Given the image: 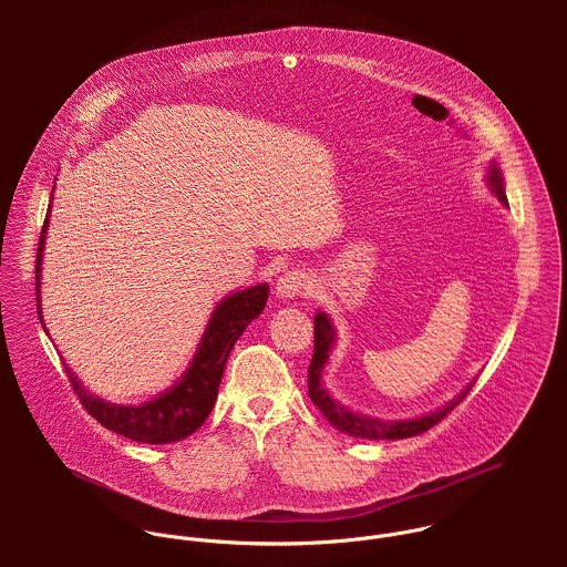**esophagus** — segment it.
I'll return each instance as SVG.
<instances>
[{
	"instance_id": "obj_1",
	"label": "esophagus",
	"mask_w": 567,
	"mask_h": 567,
	"mask_svg": "<svg viewBox=\"0 0 567 567\" xmlns=\"http://www.w3.org/2000/svg\"><path fill=\"white\" fill-rule=\"evenodd\" d=\"M308 288H310V277L306 270H299V268L286 270L277 279V295L281 299H295V297L303 295Z\"/></svg>"
}]
</instances>
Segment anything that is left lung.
Returning <instances> with one entry per match:
<instances>
[{"label": "left lung", "instance_id": "obj_1", "mask_svg": "<svg viewBox=\"0 0 567 567\" xmlns=\"http://www.w3.org/2000/svg\"><path fill=\"white\" fill-rule=\"evenodd\" d=\"M486 183H488L491 192L497 196V200H502V205H508L506 203V194H504L502 172H499V167L495 163L488 165ZM333 340H336V331H333V324L329 321V317L324 312H317V319H315V355H312V362H310V369H308V393H310V400L321 408L324 419L333 427H338L344 434L358 436V439H369V441L391 439V441H398V439H408V436L423 434L425 430L436 425L443 416H447V412H452L456 405L461 404L465 400V395L470 393L472 384H474L472 382L450 404L443 405V408H439V410H434L430 414L416 416V419L389 421V419H378V416H369V414H358V412L344 408L340 402H336L324 391L323 369L327 360H329V351L333 347Z\"/></svg>", "mask_w": 567, "mask_h": 567}]
</instances>
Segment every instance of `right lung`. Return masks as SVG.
<instances>
[{"mask_svg": "<svg viewBox=\"0 0 567 567\" xmlns=\"http://www.w3.org/2000/svg\"><path fill=\"white\" fill-rule=\"evenodd\" d=\"M54 192V189H52ZM52 209V207H50ZM50 209L43 223V231L39 238L37 250V310L41 317V257H43V244L48 234V220ZM268 299V286H250L236 295H229L223 299L216 310L212 312V319L207 329L196 347V353L192 358L189 369L185 375L159 398L140 405L111 404L93 393H89L82 386L81 380L74 375V371L63 360L68 380L79 395L84 410L102 423L106 430L117 432L131 441L148 443V445H165L181 441L189 434H194L205 419L209 416L212 408L218 398V386L225 373L227 358L246 329V324L257 319L264 312ZM45 329V324H43ZM48 331V329H45Z\"/></svg>", "mask_w": 567, "mask_h": 567, "instance_id": "1", "label": "right lung"}]
</instances>
